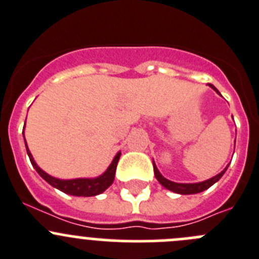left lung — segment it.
<instances>
[{
    "label": "left lung",
    "instance_id": "8db88e82",
    "mask_svg": "<svg viewBox=\"0 0 259 259\" xmlns=\"http://www.w3.org/2000/svg\"><path fill=\"white\" fill-rule=\"evenodd\" d=\"M208 85H210V88H212L219 95H221L215 86L211 85V83H208ZM152 164H154V174H155V177H156L157 181H159V183L161 184L162 187H165L166 189H169V191L176 192V193H179V194H194V193H199V192L206 191V189L210 188L212 184H215L216 182H218L219 179L224 176V173H225L226 169H228V166H229L228 165V166H226V168L221 171V173H219L218 176L212 177V178L207 179V181H205V182H199V183H176V182H171V181H169V179L164 178V177L161 176V173L157 170L155 162H152Z\"/></svg>",
    "mask_w": 259,
    "mask_h": 259
}]
</instances>
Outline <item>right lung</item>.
Segmentation results:
<instances>
[{
	"mask_svg": "<svg viewBox=\"0 0 259 259\" xmlns=\"http://www.w3.org/2000/svg\"><path fill=\"white\" fill-rule=\"evenodd\" d=\"M24 135V131H23ZM26 152H28V156L30 159L31 165H33L35 170L38 171L39 176L44 179L46 182H48L52 187L54 188L60 189V191L65 192V193L71 194V196H82V197H91V196H97V194L103 193L110 184L114 181L115 176V169H117L118 160L120 157V152H118L117 155L113 159L112 164L108 166L107 170L102 174L100 177H97V178H78V179H68V181H63V179H57L54 177H51L49 174H47L46 171L41 170L39 168L36 162L34 161L33 156H31L30 151L28 149V145H26Z\"/></svg>",
	"mask_w": 259,
	"mask_h": 259,
	"instance_id": "1",
	"label": "right lung"
}]
</instances>
